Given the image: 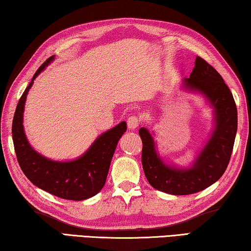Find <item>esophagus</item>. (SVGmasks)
<instances>
[{
	"instance_id": "esophagus-1",
	"label": "esophagus",
	"mask_w": 251,
	"mask_h": 251,
	"mask_svg": "<svg viewBox=\"0 0 251 251\" xmlns=\"http://www.w3.org/2000/svg\"><path fill=\"white\" fill-rule=\"evenodd\" d=\"M139 124H141V118L136 115H131L128 118H127V125L130 129H134L136 127H138Z\"/></svg>"
}]
</instances>
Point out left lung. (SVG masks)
I'll return each mask as SVG.
<instances>
[{"label": "left lung", "mask_w": 251, "mask_h": 251, "mask_svg": "<svg viewBox=\"0 0 251 251\" xmlns=\"http://www.w3.org/2000/svg\"><path fill=\"white\" fill-rule=\"evenodd\" d=\"M184 84L190 91L202 93L215 109L216 127L209 141L189 169L169 167L155 151V143L146 128L139 129L143 142L142 164L145 176L155 189L172 195L201 192L217 181L230 160L237 133V107L230 90L214 67L197 56L189 78Z\"/></svg>", "instance_id": "obj_1"}]
</instances>
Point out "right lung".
I'll return each instance as SVG.
<instances>
[{
    "instance_id": "obj_1",
    "label": "right lung",
    "mask_w": 251,
    "mask_h": 251,
    "mask_svg": "<svg viewBox=\"0 0 251 251\" xmlns=\"http://www.w3.org/2000/svg\"><path fill=\"white\" fill-rule=\"evenodd\" d=\"M53 59L54 56H50L39 67L16 106L12 123L14 150L21 169L34 185L59 198L84 201L95 196L104 187L114 151L127 127L126 123L122 122L101 134L90 150L76 160L54 161L37 154L24 134V104L33 80Z\"/></svg>"
}]
</instances>
